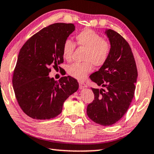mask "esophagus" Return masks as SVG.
I'll return each instance as SVG.
<instances>
[{"label": "esophagus", "mask_w": 154, "mask_h": 154, "mask_svg": "<svg viewBox=\"0 0 154 154\" xmlns=\"http://www.w3.org/2000/svg\"><path fill=\"white\" fill-rule=\"evenodd\" d=\"M86 87V85L84 82H79V88L81 89H84Z\"/></svg>", "instance_id": "obj_1"}]
</instances>
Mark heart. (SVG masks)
I'll return each mask as SVG.
<instances>
[{
    "label": "heart",
    "instance_id": "1",
    "mask_svg": "<svg viewBox=\"0 0 154 154\" xmlns=\"http://www.w3.org/2000/svg\"><path fill=\"white\" fill-rule=\"evenodd\" d=\"M78 46L86 50L83 63H75L68 66V74L77 80L86 79L93 70V65L100 67L104 65L109 58L111 45L104 41L102 36L91 29H86L75 36ZM75 48V43L70 40L64 41L62 53L64 59L70 61L72 59Z\"/></svg>",
    "mask_w": 154,
    "mask_h": 154
}]
</instances>
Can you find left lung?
<instances>
[{
    "label": "left lung",
    "mask_w": 154,
    "mask_h": 154,
    "mask_svg": "<svg viewBox=\"0 0 154 154\" xmlns=\"http://www.w3.org/2000/svg\"><path fill=\"white\" fill-rule=\"evenodd\" d=\"M111 51L104 65L91 75L100 88H92L95 99L87 106V115L94 122L110 126L122 118L134 96L137 71L127 41L113 29H106Z\"/></svg>",
    "instance_id": "1"
}]
</instances>
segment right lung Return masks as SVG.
<instances>
[{"mask_svg":"<svg viewBox=\"0 0 154 154\" xmlns=\"http://www.w3.org/2000/svg\"><path fill=\"white\" fill-rule=\"evenodd\" d=\"M75 29L72 23L52 24L32 36L20 50L13 88L20 107L32 118H54L61 113L66 100L79 88L72 77L57 82L49 76L50 67L63 61V44Z\"/></svg>","mask_w":154,"mask_h":154,"instance_id":"right-lung-1","label":"right lung"}]
</instances>
